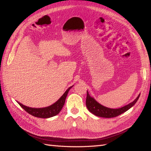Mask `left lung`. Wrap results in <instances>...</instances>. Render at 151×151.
Masks as SVG:
<instances>
[{"mask_svg":"<svg viewBox=\"0 0 151 151\" xmlns=\"http://www.w3.org/2000/svg\"><path fill=\"white\" fill-rule=\"evenodd\" d=\"M140 94L137 96V97L131 103L128 105L124 106L117 108V109H112L105 107L104 106L99 104V102L96 101L95 99L90 97L87 91V97H86V104L88 110L98 117H105V118H111L117 117L118 115L122 114L124 112L127 111L129 110L130 108H132L133 106L136 103V102L138 100Z\"/></svg>","mask_w":151,"mask_h":151,"instance_id":"1","label":"left lung"}]
</instances>
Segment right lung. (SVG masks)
<instances>
[{
    "label": "right lung",
    "mask_w": 151,
    "mask_h": 151,
    "mask_svg": "<svg viewBox=\"0 0 151 151\" xmlns=\"http://www.w3.org/2000/svg\"><path fill=\"white\" fill-rule=\"evenodd\" d=\"M72 87L73 86L69 87L67 89L65 92L63 93V95L59 99V100H58V101H56L55 103L49 106L48 107L35 108L26 106L22 104L19 102H17V103L20 105L25 111L28 112V114L33 115L34 117L39 118H49L51 117L55 116V115L60 113V111L62 109L64 104H65V99L67 97V94H68V92Z\"/></svg>",
    "instance_id": "obj_1"
}]
</instances>
